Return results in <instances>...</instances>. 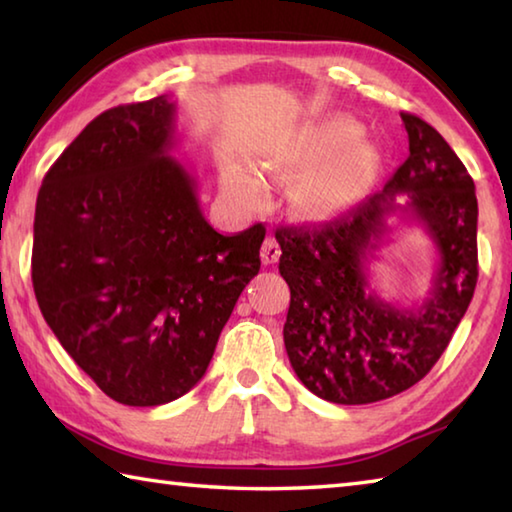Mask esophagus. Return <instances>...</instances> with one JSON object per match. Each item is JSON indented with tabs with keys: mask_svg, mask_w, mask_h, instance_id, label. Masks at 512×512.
I'll return each instance as SVG.
<instances>
[{
	"mask_svg": "<svg viewBox=\"0 0 512 512\" xmlns=\"http://www.w3.org/2000/svg\"><path fill=\"white\" fill-rule=\"evenodd\" d=\"M282 250L280 244H277L275 237H266L264 239V246H262V262L264 264H275L277 259H280Z\"/></svg>",
	"mask_w": 512,
	"mask_h": 512,
	"instance_id": "1",
	"label": "esophagus"
}]
</instances>
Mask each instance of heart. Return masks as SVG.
<instances>
[{
    "label": "heart",
    "instance_id": "obj_1",
    "mask_svg": "<svg viewBox=\"0 0 512 512\" xmlns=\"http://www.w3.org/2000/svg\"><path fill=\"white\" fill-rule=\"evenodd\" d=\"M356 138L358 125L345 116L306 120L257 152V170L273 183L300 178L293 203L306 219H338L358 206L376 174L374 147ZM261 177L244 165H228L224 183L241 206L257 212L271 203V188Z\"/></svg>",
    "mask_w": 512,
    "mask_h": 512
}]
</instances>
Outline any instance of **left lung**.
I'll use <instances>...</instances> for the list:
<instances>
[{"mask_svg":"<svg viewBox=\"0 0 512 512\" xmlns=\"http://www.w3.org/2000/svg\"><path fill=\"white\" fill-rule=\"evenodd\" d=\"M401 118L410 156L383 190L324 226L275 232L291 288L288 360L329 403L367 405L416 385L450 345L477 286L475 181L432 125ZM392 216L423 225L440 257L431 291L410 307L380 298L368 280Z\"/></svg>","mask_w":512,"mask_h":512,"instance_id":"1","label":"left lung"}]
</instances>
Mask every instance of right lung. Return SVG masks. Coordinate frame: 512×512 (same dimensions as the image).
Masks as SVG:
<instances>
[{"instance_id":"obj_1","label":"right lung","mask_w":512,"mask_h":512,"mask_svg":"<svg viewBox=\"0 0 512 512\" xmlns=\"http://www.w3.org/2000/svg\"><path fill=\"white\" fill-rule=\"evenodd\" d=\"M174 141L170 96L107 109L51 165L35 206L44 320L102 392L132 407L199 383L262 266L264 226L219 235Z\"/></svg>"}]
</instances>
